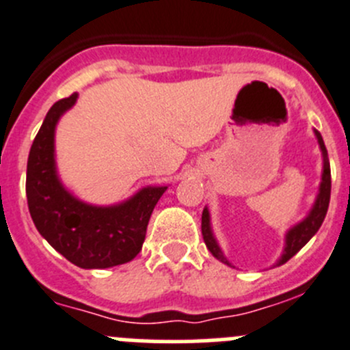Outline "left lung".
Returning a JSON list of instances; mask_svg holds the SVG:
<instances>
[{"instance_id":"obj_1","label":"left lung","mask_w":350,"mask_h":350,"mask_svg":"<svg viewBox=\"0 0 350 350\" xmlns=\"http://www.w3.org/2000/svg\"><path fill=\"white\" fill-rule=\"evenodd\" d=\"M314 135L318 138L319 148H321V155H323V172H321V183H319V191L318 197H316L314 205L309 211V214L304 217L300 223H297L295 226L290 228L285 234V249H283L282 257L276 260L274 266H282L285 264L286 260L292 259L300 249H302L304 245L308 243L318 230L321 228L323 221H325V215L328 212V205H329V193H332V172H329V162H328V152H326L325 142H323L321 135H319L318 131L314 129ZM202 234H204V241L207 245V249L211 250L212 256L215 257L221 262L228 264L231 266L230 260L224 257L223 250H221L219 243L215 240L214 233H212L211 228V214H208V208L205 207L204 212H202Z\"/></svg>"}]
</instances>
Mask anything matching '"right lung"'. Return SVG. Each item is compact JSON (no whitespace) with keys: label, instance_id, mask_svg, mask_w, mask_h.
<instances>
[{"label":"right lung","instance_id":"add662e5","mask_svg":"<svg viewBox=\"0 0 350 350\" xmlns=\"http://www.w3.org/2000/svg\"><path fill=\"white\" fill-rule=\"evenodd\" d=\"M76 101L74 93L48 110L29 152L25 193L36 228L57 252L83 269H105L138 256L150 215L167 186H146L107 207L74 197L58 178L55 127Z\"/></svg>","mask_w":350,"mask_h":350}]
</instances>
